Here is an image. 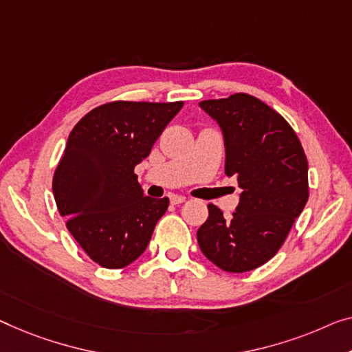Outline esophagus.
I'll return each instance as SVG.
<instances>
[{"label":"esophagus","mask_w":352,"mask_h":352,"mask_svg":"<svg viewBox=\"0 0 352 352\" xmlns=\"http://www.w3.org/2000/svg\"><path fill=\"white\" fill-rule=\"evenodd\" d=\"M186 199L183 196H170V204H174V206H178V204H183Z\"/></svg>","instance_id":"esophagus-1"}]
</instances>
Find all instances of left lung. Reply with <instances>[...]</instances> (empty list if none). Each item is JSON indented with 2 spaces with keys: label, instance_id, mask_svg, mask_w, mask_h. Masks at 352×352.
Masks as SVG:
<instances>
[{
  "label": "left lung",
  "instance_id": "8db88e82",
  "mask_svg": "<svg viewBox=\"0 0 352 352\" xmlns=\"http://www.w3.org/2000/svg\"><path fill=\"white\" fill-rule=\"evenodd\" d=\"M199 106L219 124L228 177L242 188L232 218L208 204L197 243L224 272L243 274L274 258L308 201V161L291 124L246 93Z\"/></svg>",
  "mask_w": 352,
  "mask_h": 352
}]
</instances>
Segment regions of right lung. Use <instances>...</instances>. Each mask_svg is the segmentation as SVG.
<instances>
[{"mask_svg": "<svg viewBox=\"0 0 352 352\" xmlns=\"http://www.w3.org/2000/svg\"><path fill=\"white\" fill-rule=\"evenodd\" d=\"M182 107V101H113L71 131L54 196L67 230L96 264L123 269L146 250L169 199L145 196L134 167Z\"/></svg>", "mask_w": 352, "mask_h": 352, "instance_id": "right-lung-1", "label": "right lung"}]
</instances>
